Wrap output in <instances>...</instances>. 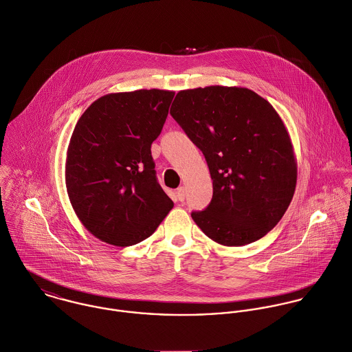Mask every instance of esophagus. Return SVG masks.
Wrapping results in <instances>:
<instances>
[{"label":"esophagus","instance_id":"1","mask_svg":"<svg viewBox=\"0 0 352 352\" xmlns=\"http://www.w3.org/2000/svg\"><path fill=\"white\" fill-rule=\"evenodd\" d=\"M177 197H178V200L179 201H184L185 200V188H178L177 189Z\"/></svg>","mask_w":352,"mask_h":352}]
</instances>
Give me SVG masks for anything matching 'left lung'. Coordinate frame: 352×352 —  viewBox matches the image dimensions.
<instances>
[{
  "instance_id": "obj_1",
  "label": "left lung",
  "mask_w": 352,
  "mask_h": 352,
  "mask_svg": "<svg viewBox=\"0 0 352 352\" xmlns=\"http://www.w3.org/2000/svg\"><path fill=\"white\" fill-rule=\"evenodd\" d=\"M170 114L206 156L213 196L192 217L212 241L243 246L287 211L296 185L292 144L272 104L242 87L179 91Z\"/></svg>"
}]
</instances>
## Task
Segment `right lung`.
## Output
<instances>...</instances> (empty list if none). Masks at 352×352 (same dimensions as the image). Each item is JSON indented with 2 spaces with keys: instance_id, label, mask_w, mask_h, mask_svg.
Segmentation results:
<instances>
[{
  "instance_id": "obj_1",
  "label": "right lung",
  "mask_w": 352,
  "mask_h": 352,
  "mask_svg": "<svg viewBox=\"0 0 352 352\" xmlns=\"http://www.w3.org/2000/svg\"><path fill=\"white\" fill-rule=\"evenodd\" d=\"M173 91L109 94L78 118L67 152L65 182L84 227L116 246L151 236L174 207L156 179L151 144L166 122Z\"/></svg>"
}]
</instances>
